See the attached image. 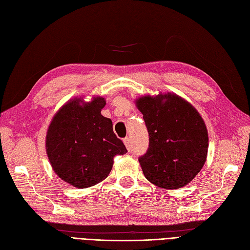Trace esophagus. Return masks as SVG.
<instances>
[{
	"mask_svg": "<svg viewBox=\"0 0 250 250\" xmlns=\"http://www.w3.org/2000/svg\"><path fill=\"white\" fill-rule=\"evenodd\" d=\"M124 143H125V146H126V149L130 151V150H131V140H130V138H129V137L125 138V139H124Z\"/></svg>",
	"mask_w": 250,
	"mask_h": 250,
	"instance_id": "34e87169",
	"label": "esophagus"
}]
</instances>
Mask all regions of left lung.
I'll use <instances>...</instances> for the list:
<instances>
[{"instance_id":"left-lung-1","label":"left lung","mask_w":250,"mask_h":250,"mask_svg":"<svg viewBox=\"0 0 250 250\" xmlns=\"http://www.w3.org/2000/svg\"><path fill=\"white\" fill-rule=\"evenodd\" d=\"M149 133V148L138 158L146 180L157 187L178 189L201 171L208 152V132L201 115L175 94L136 100Z\"/></svg>"}]
</instances>
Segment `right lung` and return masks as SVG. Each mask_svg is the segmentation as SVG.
<instances>
[{"instance_id": "right-lung-1", "label": "right lung", "mask_w": 250, "mask_h": 250, "mask_svg": "<svg viewBox=\"0 0 250 250\" xmlns=\"http://www.w3.org/2000/svg\"><path fill=\"white\" fill-rule=\"evenodd\" d=\"M102 97L91 102L69 100L56 113L46 134L49 163L61 180L77 188L95 186L107 177L115 155L127 152L113 132L110 118L101 115Z\"/></svg>"}]
</instances>
